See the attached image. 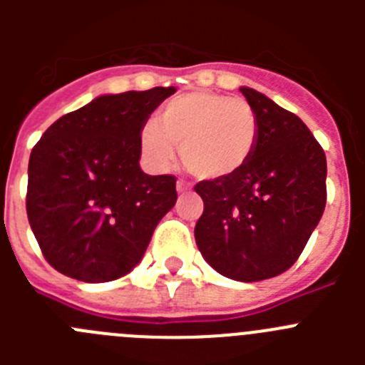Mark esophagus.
<instances>
[{
	"label": "esophagus",
	"mask_w": 365,
	"mask_h": 365,
	"mask_svg": "<svg viewBox=\"0 0 365 365\" xmlns=\"http://www.w3.org/2000/svg\"><path fill=\"white\" fill-rule=\"evenodd\" d=\"M192 188V186L186 182V180H177V192L182 193V192H188V190Z\"/></svg>",
	"instance_id": "34e87169"
}]
</instances>
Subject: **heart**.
<instances>
[{
	"instance_id": "b5f03b06",
	"label": "heart",
	"mask_w": 365,
	"mask_h": 365,
	"mask_svg": "<svg viewBox=\"0 0 365 365\" xmlns=\"http://www.w3.org/2000/svg\"><path fill=\"white\" fill-rule=\"evenodd\" d=\"M259 137L257 115L243 98L212 91L173 96L157 118L140 130V150L148 163L166 170L175 159L199 179H221L240 172L252 159Z\"/></svg>"
}]
</instances>
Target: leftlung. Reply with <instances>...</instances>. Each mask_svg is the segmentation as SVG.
Listing matches in <instances>:
<instances>
[{"label":"left lung","mask_w":365,"mask_h":365,"mask_svg":"<svg viewBox=\"0 0 365 365\" xmlns=\"http://www.w3.org/2000/svg\"><path fill=\"white\" fill-rule=\"evenodd\" d=\"M259 122L252 159L240 172L201 180L205 210L195 243L219 274L261 282L294 265L327 201L324 148L294 113L241 87Z\"/></svg>","instance_id":"obj_1"}]
</instances>
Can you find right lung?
I'll list each match as a JSON object with an SVG mask.
<instances>
[{
  "label": "right lung",
  "mask_w": 365,
  "mask_h": 365,
  "mask_svg": "<svg viewBox=\"0 0 365 365\" xmlns=\"http://www.w3.org/2000/svg\"><path fill=\"white\" fill-rule=\"evenodd\" d=\"M175 87L98 96L47 128L29 159L27 217L53 269L87 283L120 278L177 201L175 177L138 166L140 130Z\"/></svg>",
  "instance_id": "obj_1"
}]
</instances>
